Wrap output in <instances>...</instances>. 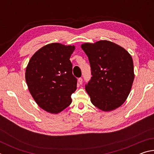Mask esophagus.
I'll return each instance as SVG.
<instances>
[{"instance_id":"esophagus-1","label":"esophagus","mask_w":154,"mask_h":154,"mask_svg":"<svg viewBox=\"0 0 154 154\" xmlns=\"http://www.w3.org/2000/svg\"><path fill=\"white\" fill-rule=\"evenodd\" d=\"M82 82H83V79H82V77L79 78V79H78V83H79V84L82 85Z\"/></svg>"}]
</instances>
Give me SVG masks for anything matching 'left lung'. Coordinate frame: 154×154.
<instances>
[{"mask_svg":"<svg viewBox=\"0 0 154 154\" xmlns=\"http://www.w3.org/2000/svg\"><path fill=\"white\" fill-rule=\"evenodd\" d=\"M82 48L89 59L92 75L85 85L91 102L103 111L118 108L128 96L134 79L130 54L106 40L83 43Z\"/></svg>","mask_w":154,"mask_h":154,"instance_id":"1","label":"left lung"}]
</instances>
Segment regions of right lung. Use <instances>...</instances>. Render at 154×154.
I'll use <instances>...</instances> for the list:
<instances>
[{"instance_id":"1","label":"right lung","mask_w":154,"mask_h":154,"mask_svg":"<svg viewBox=\"0 0 154 154\" xmlns=\"http://www.w3.org/2000/svg\"><path fill=\"white\" fill-rule=\"evenodd\" d=\"M74 45L54 43L43 46L31 57L26 69L28 90L36 104L50 113H58L72 102L77 89L70 57Z\"/></svg>"}]
</instances>
